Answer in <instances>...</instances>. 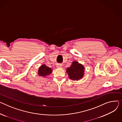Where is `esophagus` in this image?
<instances>
[{"mask_svg": "<svg viewBox=\"0 0 122 122\" xmlns=\"http://www.w3.org/2000/svg\"><path fill=\"white\" fill-rule=\"evenodd\" d=\"M62 67V65L61 64H57V68H61Z\"/></svg>", "mask_w": 122, "mask_h": 122, "instance_id": "34e87169", "label": "esophagus"}]
</instances>
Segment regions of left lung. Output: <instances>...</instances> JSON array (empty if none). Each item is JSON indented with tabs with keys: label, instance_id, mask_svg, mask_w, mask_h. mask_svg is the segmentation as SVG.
Returning a JSON list of instances; mask_svg holds the SVG:
<instances>
[{
	"label": "left lung",
	"instance_id": "1",
	"mask_svg": "<svg viewBox=\"0 0 122 122\" xmlns=\"http://www.w3.org/2000/svg\"><path fill=\"white\" fill-rule=\"evenodd\" d=\"M84 68L82 65L76 61L72 63L71 66L67 69L69 78L72 80H78L84 75Z\"/></svg>",
	"mask_w": 122,
	"mask_h": 122
}]
</instances>
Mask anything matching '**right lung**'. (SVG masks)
Instances as JSON below:
<instances>
[{"label": "right lung", "instance_id": "add662e5", "mask_svg": "<svg viewBox=\"0 0 122 122\" xmlns=\"http://www.w3.org/2000/svg\"><path fill=\"white\" fill-rule=\"evenodd\" d=\"M52 72L51 69L47 67L45 65H43L38 70V75L40 76L45 77L47 75H50Z\"/></svg>", "mask_w": 122, "mask_h": 122}]
</instances>
